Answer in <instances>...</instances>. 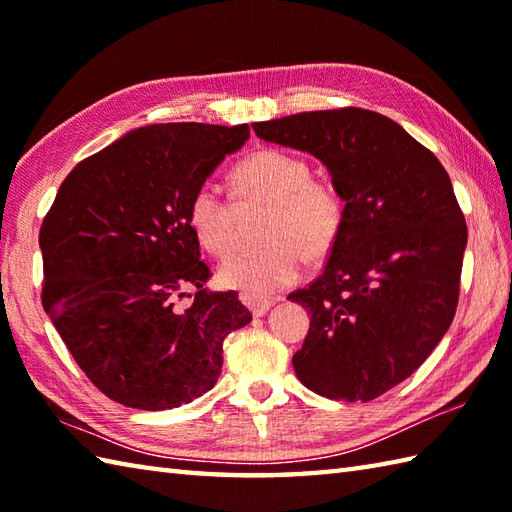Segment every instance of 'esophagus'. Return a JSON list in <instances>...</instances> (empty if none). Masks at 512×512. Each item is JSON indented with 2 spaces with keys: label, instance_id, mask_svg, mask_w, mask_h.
I'll use <instances>...</instances> for the list:
<instances>
[{
  "label": "esophagus",
  "instance_id": "34e87169",
  "mask_svg": "<svg viewBox=\"0 0 512 512\" xmlns=\"http://www.w3.org/2000/svg\"><path fill=\"white\" fill-rule=\"evenodd\" d=\"M279 299L273 297H253V295H242L244 306L255 314V317H264V314L275 306Z\"/></svg>",
  "mask_w": 512,
  "mask_h": 512
}]
</instances>
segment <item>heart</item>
<instances>
[{
	"label": "heart",
	"mask_w": 512,
	"mask_h": 512,
	"mask_svg": "<svg viewBox=\"0 0 512 512\" xmlns=\"http://www.w3.org/2000/svg\"><path fill=\"white\" fill-rule=\"evenodd\" d=\"M239 198L270 202L262 246H239L228 253L217 277L226 288L264 297L292 286L306 259L330 255L343 226V200L332 184L310 178L299 156L262 149L246 156L235 169ZM189 224L209 253L222 255L235 239V209L211 182L200 184L189 202Z\"/></svg>",
	"instance_id": "heart-1"
}]
</instances>
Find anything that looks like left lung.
Returning a JSON list of instances; mask_svg holds the SVG:
<instances>
[{
  "instance_id": "left-lung-1",
  "label": "left lung",
  "mask_w": 512,
  "mask_h": 512,
  "mask_svg": "<svg viewBox=\"0 0 512 512\" xmlns=\"http://www.w3.org/2000/svg\"><path fill=\"white\" fill-rule=\"evenodd\" d=\"M253 129L321 160L345 202L323 275L288 297L310 314L297 378L325 398L374 400L427 361L458 308L466 222L449 173L398 123L358 107Z\"/></svg>"
}]
</instances>
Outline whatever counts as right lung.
<instances>
[{
    "instance_id": "add662e5",
    "label": "right lung",
    "mask_w": 512,
    "mask_h": 512,
    "mask_svg": "<svg viewBox=\"0 0 512 512\" xmlns=\"http://www.w3.org/2000/svg\"><path fill=\"white\" fill-rule=\"evenodd\" d=\"M248 138V125L132 129L70 171L41 224L43 310L85 376L125 407L206 394L224 339L253 321L237 292L204 288L211 270L189 224L193 191Z\"/></svg>"
}]
</instances>
